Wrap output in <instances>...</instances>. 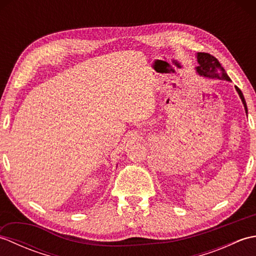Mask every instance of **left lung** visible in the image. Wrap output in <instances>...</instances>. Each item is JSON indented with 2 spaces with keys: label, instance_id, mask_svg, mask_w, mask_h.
Instances as JSON below:
<instances>
[{
  "label": "left lung",
  "instance_id": "1",
  "mask_svg": "<svg viewBox=\"0 0 256 256\" xmlns=\"http://www.w3.org/2000/svg\"><path fill=\"white\" fill-rule=\"evenodd\" d=\"M197 62L199 64L198 67H196V72L201 77L208 78V79H218V80H226V81H231L230 77L226 72L224 67L221 66V64L218 62V59L216 57L211 56L210 54L206 52H198L197 54ZM236 90L238 94L240 96L241 101L246 108V112L248 113V106L246 99H244V96L242 91L238 88L236 86Z\"/></svg>",
  "mask_w": 256,
  "mask_h": 256
}]
</instances>
